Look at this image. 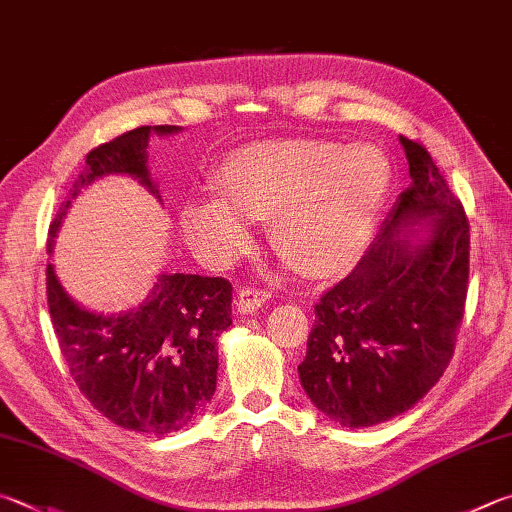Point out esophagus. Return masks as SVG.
Returning <instances> with one entry per match:
<instances>
[{"instance_id":"34e87169","label":"esophagus","mask_w":512,"mask_h":512,"mask_svg":"<svg viewBox=\"0 0 512 512\" xmlns=\"http://www.w3.org/2000/svg\"><path fill=\"white\" fill-rule=\"evenodd\" d=\"M268 300H271V293L262 291V288H241L235 304L239 313H255Z\"/></svg>"}]
</instances>
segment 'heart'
Here are the masks:
<instances>
[{"mask_svg":"<svg viewBox=\"0 0 512 512\" xmlns=\"http://www.w3.org/2000/svg\"><path fill=\"white\" fill-rule=\"evenodd\" d=\"M221 197L185 203L188 246L210 264H230L255 244L253 219H275V241L306 271L353 262L392 185V165L374 145L268 141L230 154L217 174Z\"/></svg>","mask_w":512,"mask_h":512,"instance_id":"1","label":"heart"}]
</instances>
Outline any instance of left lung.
Wrapping results in <instances>:
<instances>
[{
  "label": "left lung",
  "instance_id": "8db88e82",
  "mask_svg": "<svg viewBox=\"0 0 512 512\" xmlns=\"http://www.w3.org/2000/svg\"><path fill=\"white\" fill-rule=\"evenodd\" d=\"M398 141L410 188L358 266L315 304L297 367L311 403L353 430L412 410L439 383L466 304V212L425 147Z\"/></svg>",
  "mask_w": 512,
  "mask_h": 512
}]
</instances>
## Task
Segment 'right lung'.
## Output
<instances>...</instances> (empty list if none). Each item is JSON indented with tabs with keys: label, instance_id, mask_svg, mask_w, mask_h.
I'll return each instance as SVG.
<instances>
[{
	"label": "right lung",
	"instance_id": "1",
	"mask_svg": "<svg viewBox=\"0 0 512 512\" xmlns=\"http://www.w3.org/2000/svg\"><path fill=\"white\" fill-rule=\"evenodd\" d=\"M181 127H136L87 154V163L49 228L46 250L71 201L109 174L132 176L161 201L147 170L150 134ZM46 297L58 345L87 401L125 430L170 434L192 423L217 389V340L230 324L232 286L224 277L161 273L145 300L123 313H96L64 291L46 264Z\"/></svg>",
	"mask_w": 512,
	"mask_h": 512
}]
</instances>
